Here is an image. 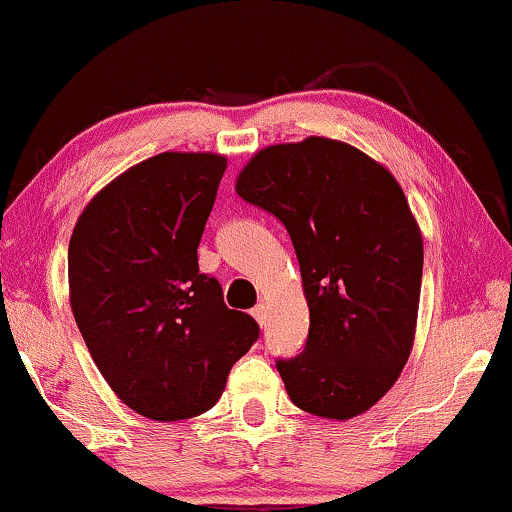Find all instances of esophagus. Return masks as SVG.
<instances>
[{"label": "esophagus", "instance_id": "1", "mask_svg": "<svg viewBox=\"0 0 512 512\" xmlns=\"http://www.w3.org/2000/svg\"><path fill=\"white\" fill-rule=\"evenodd\" d=\"M252 316H255V321L260 323V326H267V307H264V304H257V307L252 309Z\"/></svg>", "mask_w": 512, "mask_h": 512}]
</instances>
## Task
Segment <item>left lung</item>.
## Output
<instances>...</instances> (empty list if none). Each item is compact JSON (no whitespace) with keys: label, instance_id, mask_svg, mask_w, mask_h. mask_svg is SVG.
Segmentation results:
<instances>
[{"label":"left lung","instance_id":"left-lung-1","mask_svg":"<svg viewBox=\"0 0 512 512\" xmlns=\"http://www.w3.org/2000/svg\"><path fill=\"white\" fill-rule=\"evenodd\" d=\"M236 193L288 229L309 307V338L278 361L297 409L366 413L397 383L416 338L423 234L392 172L338 139L257 151Z\"/></svg>","mask_w":512,"mask_h":512}]
</instances>
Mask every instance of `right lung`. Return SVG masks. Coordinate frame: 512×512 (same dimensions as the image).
<instances>
[{
  "mask_svg": "<svg viewBox=\"0 0 512 512\" xmlns=\"http://www.w3.org/2000/svg\"><path fill=\"white\" fill-rule=\"evenodd\" d=\"M226 170L219 153L165 151L89 200L68 245L70 307L111 390L151 420L215 406L260 335L198 271V243Z\"/></svg>",
  "mask_w": 512,
  "mask_h": 512,
  "instance_id": "1",
  "label": "right lung"
}]
</instances>
